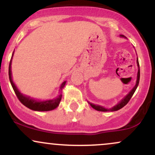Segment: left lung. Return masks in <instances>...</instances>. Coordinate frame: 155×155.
I'll use <instances>...</instances> for the list:
<instances>
[{
	"label": "left lung",
	"mask_w": 155,
	"mask_h": 155,
	"mask_svg": "<svg viewBox=\"0 0 155 155\" xmlns=\"http://www.w3.org/2000/svg\"><path fill=\"white\" fill-rule=\"evenodd\" d=\"M121 36L122 37H124V35H121ZM137 65H138V74H137V80H136V85H135V87L132 89V90H131L130 92H129L128 94H127V95L125 96V97H124L123 99H122V101H120V103H119L118 104H117L116 106H114V107H112L111 108H106L104 107H103V106H99V105H95L93 104H91V103L88 102L89 104H90V106H92V108H94V109L97 110V111H117V110H120V108H122V107H124V106H125L126 104H127V103L129 102V101L130 100V98L132 97V96L133 95V94H134L135 91H136V90L138 87V84H139V79H140V68H139V63H138V58H137Z\"/></svg>",
	"instance_id": "1"
}]
</instances>
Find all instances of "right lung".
<instances>
[{
    "instance_id": "1",
    "label": "right lung",
    "mask_w": 155,
    "mask_h": 155,
    "mask_svg": "<svg viewBox=\"0 0 155 155\" xmlns=\"http://www.w3.org/2000/svg\"><path fill=\"white\" fill-rule=\"evenodd\" d=\"M14 54V52H13ZM12 54V56H13ZM11 65H12V59L10 60L9 63V67H8V76H9V80L11 84H12V88H13L14 91H15L16 95L18 97L19 101H20L22 104L25 106L26 107H28L30 109L33 110V111H51V110L54 109L59 106V104L61 101L62 98V95L60 94V95L58 96L57 98L52 99V100H48L45 101H36L35 99H32L30 97H27V96L23 95L19 91L18 89L17 88L15 83L13 82V80L12 78V71H11ZM66 81H64L62 83L61 86H60V92H62V90L65 86Z\"/></svg>"
}]
</instances>
